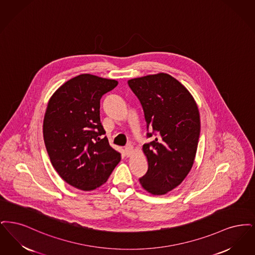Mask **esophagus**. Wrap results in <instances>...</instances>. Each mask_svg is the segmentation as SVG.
<instances>
[{
	"label": "esophagus",
	"instance_id": "34e87169",
	"mask_svg": "<svg viewBox=\"0 0 255 255\" xmlns=\"http://www.w3.org/2000/svg\"><path fill=\"white\" fill-rule=\"evenodd\" d=\"M133 146L131 144H128L126 147H125V152H126V156L127 157H129V156L132 154Z\"/></svg>",
	"mask_w": 255,
	"mask_h": 255
}]
</instances>
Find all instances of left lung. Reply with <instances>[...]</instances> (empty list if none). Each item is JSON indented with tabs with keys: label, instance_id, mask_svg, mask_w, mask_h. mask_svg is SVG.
<instances>
[{
	"label": "left lung",
	"instance_id": "obj_1",
	"mask_svg": "<svg viewBox=\"0 0 255 255\" xmlns=\"http://www.w3.org/2000/svg\"><path fill=\"white\" fill-rule=\"evenodd\" d=\"M128 84L141 102L147 128L157 135L143 145L148 167L139 181L148 193L163 195L178 187L193 166L201 128L199 110L187 88L169 74L134 78Z\"/></svg>",
	"mask_w": 255,
	"mask_h": 255
}]
</instances>
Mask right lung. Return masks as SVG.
I'll return each instance as SVG.
<instances>
[{
	"instance_id": "1",
	"label": "right lung",
	"mask_w": 255,
	"mask_h": 255,
	"mask_svg": "<svg viewBox=\"0 0 255 255\" xmlns=\"http://www.w3.org/2000/svg\"><path fill=\"white\" fill-rule=\"evenodd\" d=\"M116 80L81 74L68 80L47 103L43 124L46 151L56 171L74 188L89 191L111 176L121 154L109 144L100 121V100Z\"/></svg>"
}]
</instances>
